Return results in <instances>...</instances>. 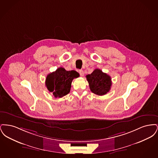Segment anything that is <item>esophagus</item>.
Segmentation results:
<instances>
[{"label": "esophagus", "mask_w": 158, "mask_h": 158, "mask_svg": "<svg viewBox=\"0 0 158 158\" xmlns=\"http://www.w3.org/2000/svg\"><path fill=\"white\" fill-rule=\"evenodd\" d=\"M79 73L80 75L81 76H83V75H84V72L82 70H79Z\"/></svg>", "instance_id": "34e87169"}]
</instances>
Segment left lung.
<instances>
[{
	"mask_svg": "<svg viewBox=\"0 0 158 158\" xmlns=\"http://www.w3.org/2000/svg\"><path fill=\"white\" fill-rule=\"evenodd\" d=\"M86 77L91 92L96 95H104L111 89L112 85L111 77L100 69H95L91 74L86 76Z\"/></svg>",
	"mask_w": 158,
	"mask_h": 158,
	"instance_id": "8db88e82",
	"label": "left lung"
}]
</instances>
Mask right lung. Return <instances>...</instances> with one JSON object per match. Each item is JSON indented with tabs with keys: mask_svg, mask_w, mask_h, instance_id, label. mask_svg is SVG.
<instances>
[{
	"mask_svg": "<svg viewBox=\"0 0 158 158\" xmlns=\"http://www.w3.org/2000/svg\"><path fill=\"white\" fill-rule=\"evenodd\" d=\"M79 76L75 70L67 71L64 68H58L47 76L45 86L55 98H61L70 92L73 79Z\"/></svg>",
	"mask_w": 158,
	"mask_h": 158,
	"instance_id": "right-lung-1",
	"label": "right lung"
}]
</instances>
